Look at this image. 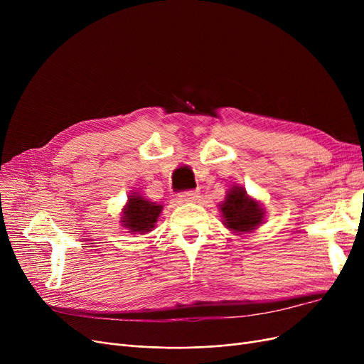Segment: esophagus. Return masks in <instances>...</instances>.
<instances>
[{
    "instance_id": "obj_1",
    "label": "esophagus",
    "mask_w": 364,
    "mask_h": 364,
    "mask_svg": "<svg viewBox=\"0 0 364 364\" xmlns=\"http://www.w3.org/2000/svg\"><path fill=\"white\" fill-rule=\"evenodd\" d=\"M181 202H196L199 199V193L193 192V190H190V192H184L180 195Z\"/></svg>"
}]
</instances>
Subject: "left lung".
Returning <instances> with one entry per match:
<instances>
[{
  "instance_id": "8db88e82",
  "label": "left lung",
  "mask_w": 364,
  "mask_h": 364,
  "mask_svg": "<svg viewBox=\"0 0 364 364\" xmlns=\"http://www.w3.org/2000/svg\"><path fill=\"white\" fill-rule=\"evenodd\" d=\"M223 217V224L228 230L245 235L252 233L262 224L265 209L262 203L246 193L240 186H233L227 190L224 200L218 205Z\"/></svg>"
}]
</instances>
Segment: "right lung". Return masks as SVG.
<instances>
[{"mask_svg":"<svg viewBox=\"0 0 364 364\" xmlns=\"http://www.w3.org/2000/svg\"><path fill=\"white\" fill-rule=\"evenodd\" d=\"M164 206L147 200L141 193L132 192L122 208L121 225L132 235H146L155 228Z\"/></svg>","mask_w":364,"mask_h":364,"instance_id":"1","label":"right lung"}]
</instances>
